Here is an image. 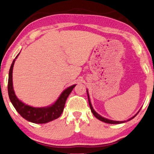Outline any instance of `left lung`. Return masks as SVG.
Here are the masks:
<instances>
[{
    "instance_id": "8db88e82",
    "label": "left lung",
    "mask_w": 154,
    "mask_h": 154,
    "mask_svg": "<svg viewBox=\"0 0 154 154\" xmlns=\"http://www.w3.org/2000/svg\"><path fill=\"white\" fill-rule=\"evenodd\" d=\"M87 96H88V100H89V106H90V108H91V112L93 114H94V115L95 116V117L97 118V119H98L100 121H102V122H105V123H110V124H119V123H125L126 122H128V121H130L131 119H132L133 118H134L137 115V114L138 112H139V111H138L137 114H136L134 116H133L132 117H131L130 119H129L127 121H122V122H119V121H113V120H110V119H106V118H104L102 117V116L100 115L99 114H97V113L95 111V110L94 109V108H93L92 105H91V100H90V98H89V93H88V91L87 89Z\"/></svg>"
}]
</instances>
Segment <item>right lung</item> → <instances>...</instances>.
I'll return each mask as SVG.
<instances>
[{"label": "right lung", "mask_w": 154, "mask_h": 154, "mask_svg": "<svg viewBox=\"0 0 154 154\" xmlns=\"http://www.w3.org/2000/svg\"><path fill=\"white\" fill-rule=\"evenodd\" d=\"M19 54L20 53L17 55L12 62L9 72L8 94L11 104L16 108L17 112L24 119L30 122L35 123H46L59 118L63 111L67 97L69 96L70 93L75 87V85H72V86L65 89L62 92V94L60 95L56 102L49 106L36 108L25 104L24 103L17 97L16 94H15L13 87V79H12L13 68L16 59Z\"/></svg>", "instance_id": "1"}]
</instances>
